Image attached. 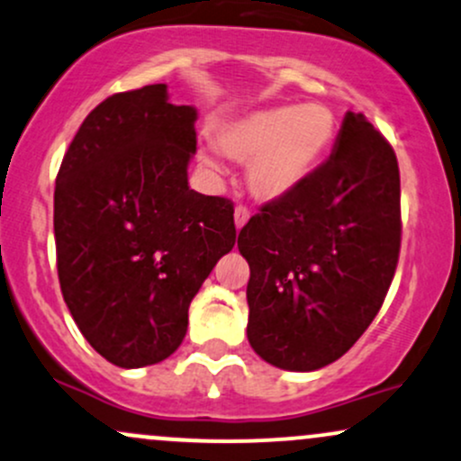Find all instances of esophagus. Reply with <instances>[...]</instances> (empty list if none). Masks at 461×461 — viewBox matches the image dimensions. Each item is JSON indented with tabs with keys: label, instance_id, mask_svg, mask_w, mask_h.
Instances as JSON below:
<instances>
[{
	"label": "esophagus",
	"instance_id": "obj_1",
	"mask_svg": "<svg viewBox=\"0 0 461 461\" xmlns=\"http://www.w3.org/2000/svg\"><path fill=\"white\" fill-rule=\"evenodd\" d=\"M249 221V210L245 208V205H238L236 212H234V223H236V230H242V227L247 225Z\"/></svg>",
	"mask_w": 461,
	"mask_h": 461
}]
</instances>
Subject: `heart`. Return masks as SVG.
I'll use <instances>...</instances> for the list:
<instances>
[{"label":"heart","mask_w":461,"mask_h":461,"mask_svg":"<svg viewBox=\"0 0 461 461\" xmlns=\"http://www.w3.org/2000/svg\"><path fill=\"white\" fill-rule=\"evenodd\" d=\"M336 136V116L322 104H282L253 110L216 131V145L230 158L249 162L247 184L262 201L284 199L321 162ZM199 162L210 171L219 164L208 151Z\"/></svg>","instance_id":"heart-1"}]
</instances>
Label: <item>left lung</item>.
<instances>
[{
	"mask_svg": "<svg viewBox=\"0 0 461 461\" xmlns=\"http://www.w3.org/2000/svg\"><path fill=\"white\" fill-rule=\"evenodd\" d=\"M399 249L394 149L362 113H347L330 160L238 234L251 271L249 345L284 370L336 362L377 316Z\"/></svg>",
	"mask_w": 461,
	"mask_h": 461,
	"instance_id": "1",
	"label": "left lung"
}]
</instances>
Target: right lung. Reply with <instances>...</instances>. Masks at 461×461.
<instances>
[{
	"label": "right lung",
	"mask_w": 461,
	"mask_h": 461,
	"mask_svg": "<svg viewBox=\"0 0 461 461\" xmlns=\"http://www.w3.org/2000/svg\"><path fill=\"white\" fill-rule=\"evenodd\" d=\"M194 121L167 84L116 93L84 119L58 171L62 297L114 366H149L182 345L190 301L236 242L234 203L188 186Z\"/></svg>",
	"instance_id": "right-lung-1"
}]
</instances>
